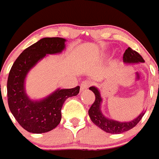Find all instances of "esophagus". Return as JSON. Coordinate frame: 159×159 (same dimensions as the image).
I'll use <instances>...</instances> for the list:
<instances>
[{
  "label": "esophagus",
  "instance_id": "esophagus-1",
  "mask_svg": "<svg viewBox=\"0 0 159 159\" xmlns=\"http://www.w3.org/2000/svg\"><path fill=\"white\" fill-rule=\"evenodd\" d=\"M90 81H88V80H85V81H83V82L81 83V90H86V89H87V88L90 87Z\"/></svg>",
  "mask_w": 159,
  "mask_h": 159
}]
</instances>
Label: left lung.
<instances>
[{
	"instance_id": "8db88e82",
	"label": "left lung",
	"mask_w": 159,
	"mask_h": 159,
	"mask_svg": "<svg viewBox=\"0 0 159 159\" xmlns=\"http://www.w3.org/2000/svg\"><path fill=\"white\" fill-rule=\"evenodd\" d=\"M123 60L125 63L145 62L141 55L136 51L133 50L131 48H128V49H126V51L124 53V56H123ZM90 90L94 92V96H95L94 103L90 106V109L88 111L90 120L94 125L98 126L100 129L107 132V133H112V134H119V133H122L124 132L128 131L129 129L135 127L145 114L144 112H142L137 118L130 121V122H119V121L109 120V119L106 118L100 111V104L102 102V98H101L98 89L94 87V86H91V87H90Z\"/></svg>"
}]
</instances>
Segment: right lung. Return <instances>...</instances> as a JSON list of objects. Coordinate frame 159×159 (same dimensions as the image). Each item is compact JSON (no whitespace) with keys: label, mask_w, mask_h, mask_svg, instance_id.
Returning a JSON list of instances; mask_svg holds the SVG:
<instances>
[{"label":"right lung","mask_w":159,"mask_h":159,"mask_svg":"<svg viewBox=\"0 0 159 159\" xmlns=\"http://www.w3.org/2000/svg\"><path fill=\"white\" fill-rule=\"evenodd\" d=\"M65 39L59 37L43 38L22 52L14 61L7 82L8 104L16 120L32 133L51 131L59 125L61 108L68 98L78 94L80 86L58 90L47 98L33 102L24 90V79L28 71L46 54L61 52Z\"/></svg>","instance_id":"1"}]
</instances>
